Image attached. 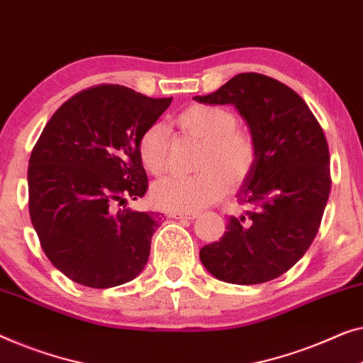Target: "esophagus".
<instances>
[{
    "label": "esophagus",
    "mask_w": 363,
    "mask_h": 363,
    "mask_svg": "<svg viewBox=\"0 0 363 363\" xmlns=\"http://www.w3.org/2000/svg\"><path fill=\"white\" fill-rule=\"evenodd\" d=\"M198 216H199L198 211H172V213H169V218H175V219H194Z\"/></svg>",
    "instance_id": "obj_1"
}]
</instances>
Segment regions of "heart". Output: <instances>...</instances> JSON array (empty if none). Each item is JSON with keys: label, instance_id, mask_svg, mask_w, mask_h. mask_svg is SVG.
<instances>
[{"label": "heart", "instance_id": "b5f03b06", "mask_svg": "<svg viewBox=\"0 0 363 363\" xmlns=\"http://www.w3.org/2000/svg\"><path fill=\"white\" fill-rule=\"evenodd\" d=\"M186 134L201 140L194 175H172L152 186V201L167 211H198L223 196L225 183L239 185L250 175L257 145L228 108L193 104L177 116ZM169 129L162 123L147 128L139 139V159L147 172L160 175L167 169Z\"/></svg>", "mask_w": 363, "mask_h": 363}]
</instances>
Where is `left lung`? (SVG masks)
Here are the masks:
<instances>
[{
    "instance_id": "left-lung-1",
    "label": "left lung",
    "mask_w": 363,
    "mask_h": 363,
    "mask_svg": "<svg viewBox=\"0 0 363 363\" xmlns=\"http://www.w3.org/2000/svg\"><path fill=\"white\" fill-rule=\"evenodd\" d=\"M233 104L249 125L257 160L235 196L247 206L199 259L234 285L270 281L291 269L316 238L330 191L329 147L298 93L260 73H239L218 91L194 96Z\"/></svg>"
}]
</instances>
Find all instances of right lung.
Returning a JSON list of instances; mask_svg holds the SVG:
<instances>
[{
	"mask_svg": "<svg viewBox=\"0 0 363 363\" xmlns=\"http://www.w3.org/2000/svg\"><path fill=\"white\" fill-rule=\"evenodd\" d=\"M170 103L99 85L45 124L29 159V214L45 255L70 280L111 288L144 270L162 218L125 204L147 191L139 139Z\"/></svg>",
	"mask_w": 363,
	"mask_h": 363,
	"instance_id": "add662e5",
	"label": "right lung"
}]
</instances>
